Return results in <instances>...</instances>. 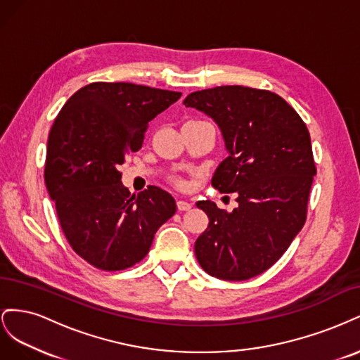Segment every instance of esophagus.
<instances>
[{
  "mask_svg": "<svg viewBox=\"0 0 360 360\" xmlns=\"http://www.w3.org/2000/svg\"><path fill=\"white\" fill-rule=\"evenodd\" d=\"M177 209H179L180 212H188V210H191V209H192V204H191V202H188V201L179 200V201H177Z\"/></svg>",
  "mask_w": 360,
  "mask_h": 360,
  "instance_id": "1",
  "label": "esophagus"
}]
</instances>
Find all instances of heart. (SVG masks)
I'll use <instances>...</instances> for the list:
<instances>
[{
    "instance_id": "b5f03b06",
    "label": "heart",
    "mask_w": 360,
    "mask_h": 360,
    "mask_svg": "<svg viewBox=\"0 0 360 360\" xmlns=\"http://www.w3.org/2000/svg\"><path fill=\"white\" fill-rule=\"evenodd\" d=\"M177 183H179V184H181V181H179V180H177Z\"/></svg>"
}]
</instances>
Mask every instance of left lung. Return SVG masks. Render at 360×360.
I'll use <instances>...</instances> for the list:
<instances>
[{
  "instance_id": "left-lung-1",
  "label": "left lung",
  "mask_w": 360,
  "mask_h": 360,
  "mask_svg": "<svg viewBox=\"0 0 360 360\" xmlns=\"http://www.w3.org/2000/svg\"><path fill=\"white\" fill-rule=\"evenodd\" d=\"M183 103L221 127L230 156L216 168L212 186L236 192L238 202L231 213L209 200L197 202L209 226L195 242V255L217 279H250L284 255L307 221L317 174L308 127L281 96L250 86L193 91Z\"/></svg>"
}]
</instances>
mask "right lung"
<instances>
[{
  "label": "right lung",
  "mask_w": 360,
  "mask_h": 360,
  "mask_svg": "<svg viewBox=\"0 0 360 360\" xmlns=\"http://www.w3.org/2000/svg\"><path fill=\"white\" fill-rule=\"evenodd\" d=\"M181 93L130 82H93L64 103L48 138L45 183L69 245L96 269L139 263L176 200L156 186L138 197L120 165L143 147L148 123Z\"/></svg>",
  "instance_id": "add662e5"
}]
</instances>
